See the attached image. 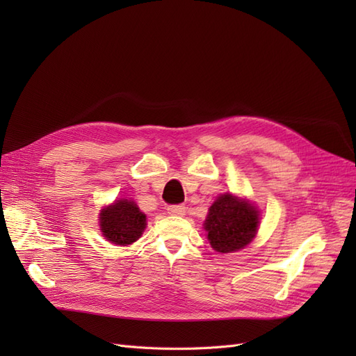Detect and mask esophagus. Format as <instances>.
I'll list each match as a JSON object with an SVG mask.
<instances>
[{
  "mask_svg": "<svg viewBox=\"0 0 356 356\" xmlns=\"http://www.w3.org/2000/svg\"><path fill=\"white\" fill-rule=\"evenodd\" d=\"M168 213L182 217V215H186V207H182V204H170V207H168Z\"/></svg>",
  "mask_w": 356,
  "mask_h": 356,
  "instance_id": "34e87169",
  "label": "esophagus"
}]
</instances>
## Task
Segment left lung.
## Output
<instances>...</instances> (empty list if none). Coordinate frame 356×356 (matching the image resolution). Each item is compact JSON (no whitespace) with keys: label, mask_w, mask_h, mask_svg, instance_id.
<instances>
[{"label":"left lung","mask_w":356,"mask_h":356,"mask_svg":"<svg viewBox=\"0 0 356 356\" xmlns=\"http://www.w3.org/2000/svg\"><path fill=\"white\" fill-rule=\"evenodd\" d=\"M258 224L260 211L252 203L224 193L212 203L203 225L213 250L227 254L239 251L251 243L257 234Z\"/></svg>","instance_id":"8db88e82"}]
</instances>
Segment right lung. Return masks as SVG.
I'll return each instance as SVG.
<instances>
[{"instance_id":"1","label":"right lung","mask_w":356,"mask_h":356,"mask_svg":"<svg viewBox=\"0 0 356 356\" xmlns=\"http://www.w3.org/2000/svg\"><path fill=\"white\" fill-rule=\"evenodd\" d=\"M147 217L134 200L120 199L99 213V227L104 238L114 245H131L141 238Z\"/></svg>"}]
</instances>
